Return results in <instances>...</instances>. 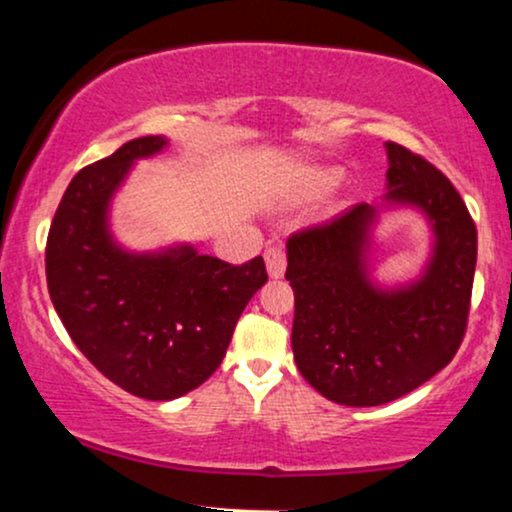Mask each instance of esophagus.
<instances>
[{
	"mask_svg": "<svg viewBox=\"0 0 512 512\" xmlns=\"http://www.w3.org/2000/svg\"><path fill=\"white\" fill-rule=\"evenodd\" d=\"M264 264H267V274L272 276V279H281L286 272L284 250H281L279 245H269V248L264 250Z\"/></svg>",
	"mask_w": 512,
	"mask_h": 512,
	"instance_id": "esophagus-1",
	"label": "esophagus"
}]
</instances>
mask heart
I'll return each mask as SVG.
<instances>
[{
    "label": "heart",
    "instance_id": "obj_1",
    "mask_svg": "<svg viewBox=\"0 0 512 512\" xmlns=\"http://www.w3.org/2000/svg\"><path fill=\"white\" fill-rule=\"evenodd\" d=\"M342 170L339 168H315L305 175V190L308 192H327L339 185Z\"/></svg>",
    "mask_w": 512,
    "mask_h": 512
}]
</instances>
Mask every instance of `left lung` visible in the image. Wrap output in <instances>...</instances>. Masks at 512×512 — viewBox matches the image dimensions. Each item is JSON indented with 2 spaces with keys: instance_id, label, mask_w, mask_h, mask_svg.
<instances>
[{
  "instance_id": "obj_1",
  "label": "left lung",
  "mask_w": 512,
  "mask_h": 512,
  "mask_svg": "<svg viewBox=\"0 0 512 512\" xmlns=\"http://www.w3.org/2000/svg\"><path fill=\"white\" fill-rule=\"evenodd\" d=\"M387 192L286 243L296 296V366L322 397L378 407L431 380L467 327L477 228L452 182L421 156L387 142ZM416 210L432 243L420 274L374 276V228L385 213Z\"/></svg>"
}]
</instances>
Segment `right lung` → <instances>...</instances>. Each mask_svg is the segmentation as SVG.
<instances>
[{"mask_svg": "<svg viewBox=\"0 0 512 512\" xmlns=\"http://www.w3.org/2000/svg\"><path fill=\"white\" fill-rule=\"evenodd\" d=\"M166 137L122 144L74 175L50 226L45 272L72 342L132 395L168 402L221 366L238 317L267 284L262 257L233 267L192 243L129 250L113 231V202Z\"/></svg>", "mask_w": 512, "mask_h": 512, "instance_id": "1", "label": "right lung"}]
</instances>
